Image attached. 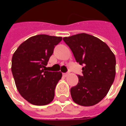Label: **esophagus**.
I'll return each instance as SVG.
<instances>
[{"mask_svg":"<svg viewBox=\"0 0 126 126\" xmlns=\"http://www.w3.org/2000/svg\"><path fill=\"white\" fill-rule=\"evenodd\" d=\"M69 72H67V73H63V76L67 77V76H68V75H69Z\"/></svg>","mask_w":126,"mask_h":126,"instance_id":"obj_1","label":"esophagus"}]
</instances>
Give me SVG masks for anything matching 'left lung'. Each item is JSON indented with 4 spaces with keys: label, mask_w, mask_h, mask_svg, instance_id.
Listing matches in <instances>:
<instances>
[{
    "label": "left lung",
    "mask_w": 126,
    "mask_h": 126,
    "mask_svg": "<svg viewBox=\"0 0 126 126\" xmlns=\"http://www.w3.org/2000/svg\"><path fill=\"white\" fill-rule=\"evenodd\" d=\"M76 62L84 65L78 83L70 90L74 102L93 106L107 94L115 76V57L107 44L96 37L82 33L65 37Z\"/></svg>",
    "instance_id": "1"
}]
</instances>
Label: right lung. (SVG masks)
<instances>
[{
	"instance_id": "obj_1",
	"label": "right lung",
	"mask_w": 126,
	"mask_h": 126,
	"mask_svg": "<svg viewBox=\"0 0 126 126\" xmlns=\"http://www.w3.org/2000/svg\"><path fill=\"white\" fill-rule=\"evenodd\" d=\"M61 37L40 34L19 45L12 57L11 71L21 96L35 105L49 104L62 73L47 71L46 65Z\"/></svg>"
}]
</instances>
